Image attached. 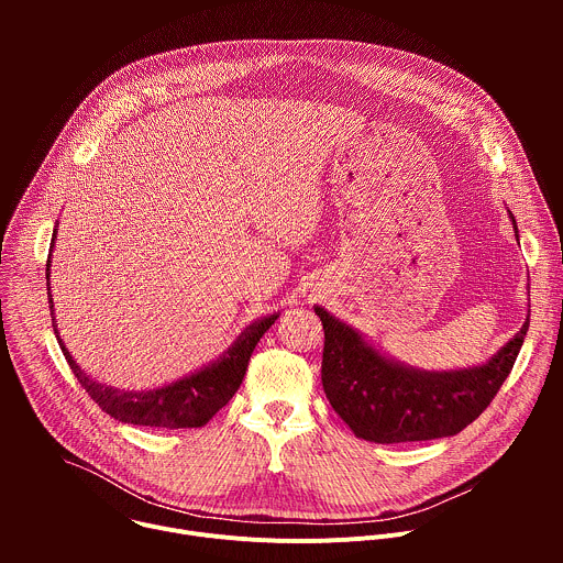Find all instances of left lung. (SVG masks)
<instances>
[{"mask_svg": "<svg viewBox=\"0 0 563 563\" xmlns=\"http://www.w3.org/2000/svg\"><path fill=\"white\" fill-rule=\"evenodd\" d=\"M510 213V211H508ZM517 233V220L510 213ZM323 320V389L350 430L374 443H408L454 437L467 428L508 378L523 328L484 365L428 372L400 363L372 345L358 330L313 305Z\"/></svg>", "mask_w": 563, "mask_h": 563, "instance_id": "1", "label": "left lung"}]
</instances>
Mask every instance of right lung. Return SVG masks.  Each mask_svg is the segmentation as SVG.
Returning a JSON list of instances; mask_svg holds the SVG:
<instances>
[{
    "mask_svg": "<svg viewBox=\"0 0 563 563\" xmlns=\"http://www.w3.org/2000/svg\"><path fill=\"white\" fill-rule=\"evenodd\" d=\"M55 238H57V231H53V240H51L46 280L51 276V254L55 247ZM48 302L53 311L51 283H48ZM51 318H53V332L66 356L68 367L77 376L79 385L89 391V396L109 417L131 426L180 430V428H202L220 408L229 404V398L235 394V389L245 378L252 352L256 350L265 332L276 323L278 313L265 316L256 320V323H252L250 328H245V332L240 334L216 361L207 363L205 367L174 383L153 387V389H120L91 378L75 363V358L70 356V352L66 350L59 336L57 320L53 313Z\"/></svg>",
    "mask_w": 563,
    "mask_h": 563,
    "instance_id": "1",
    "label": "right lung"
}]
</instances>
